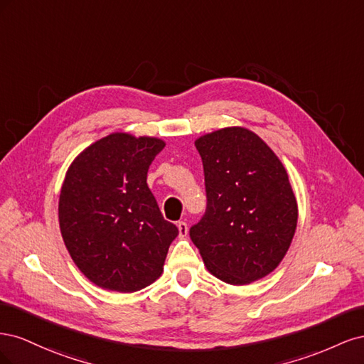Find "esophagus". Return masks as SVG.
Wrapping results in <instances>:
<instances>
[{
  "instance_id": "esophagus-1",
  "label": "esophagus",
  "mask_w": 364,
  "mask_h": 364,
  "mask_svg": "<svg viewBox=\"0 0 364 364\" xmlns=\"http://www.w3.org/2000/svg\"><path fill=\"white\" fill-rule=\"evenodd\" d=\"M178 229H179V237L181 238L186 237V234H188V225H186L185 222H179L178 223Z\"/></svg>"
}]
</instances>
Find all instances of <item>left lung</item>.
Listing matches in <instances>:
<instances>
[{
	"mask_svg": "<svg viewBox=\"0 0 364 364\" xmlns=\"http://www.w3.org/2000/svg\"><path fill=\"white\" fill-rule=\"evenodd\" d=\"M206 211L190 237L215 278L246 285L267 277L287 253L297 225L289 174L273 150L245 127L196 139Z\"/></svg>",
	"mask_w": 364,
	"mask_h": 364,
	"instance_id": "left-lung-1",
	"label": "left lung"
}]
</instances>
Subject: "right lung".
<instances>
[{
  "label": "right lung",
  "instance_id": "1",
  "mask_svg": "<svg viewBox=\"0 0 364 364\" xmlns=\"http://www.w3.org/2000/svg\"><path fill=\"white\" fill-rule=\"evenodd\" d=\"M165 142L117 132L77 156L59 197L63 243L85 277L105 290L132 293L164 270L176 225L164 220L147 171Z\"/></svg>",
  "mask_w": 364,
  "mask_h": 364
}]
</instances>
